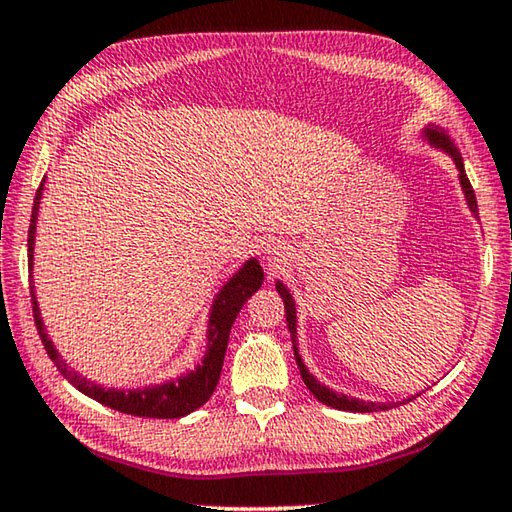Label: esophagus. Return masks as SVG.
I'll use <instances>...</instances> for the list:
<instances>
[{
	"instance_id": "34e87169",
	"label": "esophagus",
	"mask_w": 512,
	"mask_h": 512,
	"mask_svg": "<svg viewBox=\"0 0 512 512\" xmlns=\"http://www.w3.org/2000/svg\"><path fill=\"white\" fill-rule=\"evenodd\" d=\"M266 253H268V264H271V266H275L277 262H282V253H280V250H277V248L268 246Z\"/></svg>"
}]
</instances>
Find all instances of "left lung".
Masks as SVG:
<instances>
[{"mask_svg":"<svg viewBox=\"0 0 512 512\" xmlns=\"http://www.w3.org/2000/svg\"><path fill=\"white\" fill-rule=\"evenodd\" d=\"M422 137L427 140L431 146H436V149L445 151L449 158L454 160L456 169H458V180H461V189L465 194V201L467 205H470V212L479 219V205H476V196H474V189L470 185V180H467V173H465V167H463V158L461 153H458V149L452 142V137H449L443 128L433 126L429 124L427 128L422 131ZM275 289L277 293H280L282 300H284V311H287V325H289V332H291V341H293V354H296V361H298V368H300V375H302V381H305L307 388L311 391V395L316 397L318 402H323L327 406H332V409H339V411H352V413H372V411H388L393 409L395 402H363V400H357V397H350V395H343V393H334L332 388H327L325 384H320V381L311 375V372L307 370L305 363H302V357L298 354V332H296V302H293V296L289 293V289L284 287V284L277 280L275 282ZM413 397H409V400L404 402H411Z\"/></svg>","mask_w":512,"mask_h":512,"instance_id":"left-lung-1","label":"left lung"}]
</instances>
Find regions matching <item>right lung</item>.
<instances>
[{
    "instance_id": "right-lung-1",
    "label": "right lung",
    "mask_w": 512,
    "mask_h": 512,
    "mask_svg": "<svg viewBox=\"0 0 512 512\" xmlns=\"http://www.w3.org/2000/svg\"><path fill=\"white\" fill-rule=\"evenodd\" d=\"M42 189H45V178L33 198V212H31V225H29V277H33V246H36V223H38V212H40V198ZM264 282V271L255 257H250L248 262L239 268V271L230 277L228 282L223 284L221 291L216 293L210 309V320H207V350L203 361L198 363L194 370L185 372L176 379L162 381V384L155 386H144V388H106L94 384V381L85 379L79 372H74L67 366L60 357L58 350L51 343L49 334L45 332V323H42L40 307L36 300V291L31 287V302H33V320H36L38 334L42 339V345L49 354V359L56 363L60 375H63L69 384L79 388L83 395L92 397L103 406H110V409L128 413V415H140V418H183L210 400L216 384H219L221 368H223V357L225 348H228L230 329L239 309L246 305V300L253 296V293L262 287Z\"/></svg>"
}]
</instances>
